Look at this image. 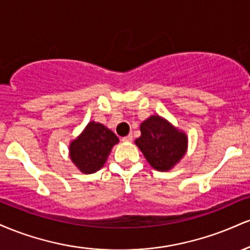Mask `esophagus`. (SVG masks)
<instances>
[{
	"mask_svg": "<svg viewBox=\"0 0 250 250\" xmlns=\"http://www.w3.org/2000/svg\"><path fill=\"white\" fill-rule=\"evenodd\" d=\"M122 141L123 142H131L133 141V135L129 134V135H127V136L122 137Z\"/></svg>",
	"mask_w": 250,
	"mask_h": 250,
	"instance_id": "esophagus-1",
	"label": "esophagus"
}]
</instances>
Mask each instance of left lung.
I'll return each instance as SVG.
<instances>
[{
	"mask_svg": "<svg viewBox=\"0 0 250 250\" xmlns=\"http://www.w3.org/2000/svg\"><path fill=\"white\" fill-rule=\"evenodd\" d=\"M136 146L151 167L169 170L182 159L187 149V136L160 116H150L141 125Z\"/></svg>",
	"mask_w": 250,
	"mask_h": 250,
	"instance_id": "8db88e82",
	"label": "left lung"
}]
</instances>
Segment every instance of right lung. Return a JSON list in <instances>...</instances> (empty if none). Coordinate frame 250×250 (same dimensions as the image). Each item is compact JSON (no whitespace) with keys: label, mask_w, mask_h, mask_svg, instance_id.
Instances as JSON below:
<instances>
[{"label":"right lung","mask_w":250,"mask_h":250,"mask_svg":"<svg viewBox=\"0 0 250 250\" xmlns=\"http://www.w3.org/2000/svg\"><path fill=\"white\" fill-rule=\"evenodd\" d=\"M119 139L101 123L90 122L70 145V159L84 174H93L103 167Z\"/></svg>","instance_id":"1"}]
</instances>
